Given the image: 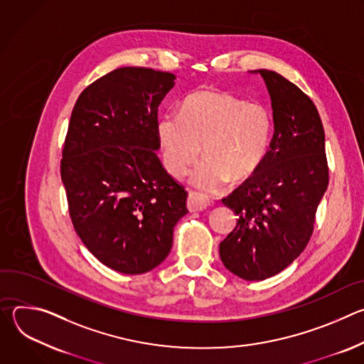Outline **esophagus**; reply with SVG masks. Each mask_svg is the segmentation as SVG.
Here are the masks:
<instances>
[{
	"mask_svg": "<svg viewBox=\"0 0 364 364\" xmlns=\"http://www.w3.org/2000/svg\"><path fill=\"white\" fill-rule=\"evenodd\" d=\"M212 201L205 198L204 196L198 193H190L187 198V209L190 212H203L207 205H210Z\"/></svg>",
	"mask_w": 364,
	"mask_h": 364,
	"instance_id": "obj_1",
	"label": "esophagus"
}]
</instances>
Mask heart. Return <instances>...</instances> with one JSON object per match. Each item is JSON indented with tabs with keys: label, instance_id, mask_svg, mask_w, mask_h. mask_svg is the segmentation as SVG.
<instances>
[{
	"label": "heart",
	"instance_id": "obj_1",
	"mask_svg": "<svg viewBox=\"0 0 364 364\" xmlns=\"http://www.w3.org/2000/svg\"><path fill=\"white\" fill-rule=\"evenodd\" d=\"M274 121L259 102L220 89H200L188 95L181 114L168 112L159 119L157 135L166 170L184 176L203 154L191 181L207 193H216L232 180H250L264 166L271 145Z\"/></svg>",
	"mask_w": 364,
	"mask_h": 364
}]
</instances>
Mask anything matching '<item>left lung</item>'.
I'll return each instance as SVG.
<instances>
[{"instance_id":"left-lung-1","label":"left lung","mask_w":364,"mask_h":364,"mask_svg":"<svg viewBox=\"0 0 364 364\" xmlns=\"http://www.w3.org/2000/svg\"><path fill=\"white\" fill-rule=\"evenodd\" d=\"M257 72L271 95L274 136L261 170L222 200L237 223L219 247L223 265L246 281L271 278L301 255L328 186L326 135L314 102L284 76Z\"/></svg>"}]
</instances>
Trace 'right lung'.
<instances>
[{
  "label": "right lung",
  "mask_w": 364,
  "mask_h": 364,
  "mask_svg": "<svg viewBox=\"0 0 364 364\" xmlns=\"http://www.w3.org/2000/svg\"><path fill=\"white\" fill-rule=\"evenodd\" d=\"M174 79L148 68L99 77L79 95L65 138L60 174L73 228L103 265L127 275L159 267L188 213L187 191L155 154L159 105Z\"/></svg>",
  "instance_id": "right-lung-1"
}]
</instances>
